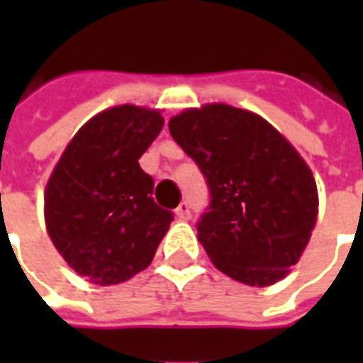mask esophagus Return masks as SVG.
<instances>
[{"instance_id":"obj_1","label":"esophagus","mask_w":363,"mask_h":363,"mask_svg":"<svg viewBox=\"0 0 363 363\" xmlns=\"http://www.w3.org/2000/svg\"><path fill=\"white\" fill-rule=\"evenodd\" d=\"M174 213H177V218H179V220H190V206H189V202H181V204H179V208H177V210H174Z\"/></svg>"}]
</instances>
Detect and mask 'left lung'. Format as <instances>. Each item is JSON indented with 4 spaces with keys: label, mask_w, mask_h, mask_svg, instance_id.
<instances>
[{
    "label": "left lung",
    "mask_w": 363,
    "mask_h": 363,
    "mask_svg": "<svg viewBox=\"0 0 363 363\" xmlns=\"http://www.w3.org/2000/svg\"><path fill=\"white\" fill-rule=\"evenodd\" d=\"M169 132L210 190L198 239L221 272L270 286L296 264L317 221V184L284 135L229 104L189 108Z\"/></svg>",
    "instance_id": "obj_1"
}]
</instances>
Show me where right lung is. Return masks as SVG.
Listing matches in <instances>:
<instances>
[{"label":"right lung","instance_id":"1","mask_svg":"<svg viewBox=\"0 0 363 363\" xmlns=\"http://www.w3.org/2000/svg\"><path fill=\"white\" fill-rule=\"evenodd\" d=\"M161 130L157 111L122 104L101 112L74 135L46 184L48 235L91 284H120L150 267L173 221L138 163Z\"/></svg>","mask_w":363,"mask_h":363}]
</instances>
